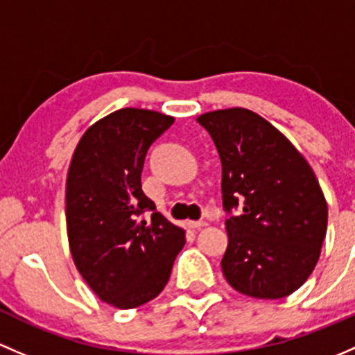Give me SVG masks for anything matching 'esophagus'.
<instances>
[{"mask_svg":"<svg viewBox=\"0 0 355 355\" xmlns=\"http://www.w3.org/2000/svg\"><path fill=\"white\" fill-rule=\"evenodd\" d=\"M188 225L191 229H202V227H205V225H207V222H205V220H191V222H188Z\"/></svg>","mask_w":355,"mask_h":355,"instance_id":"esophagus-1","label":"esophagus"}]
</instances>
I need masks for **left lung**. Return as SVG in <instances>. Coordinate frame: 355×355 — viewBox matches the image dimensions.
Listing matches in <instances>:
<instances>
[{"label":"left lung","instance_id":"obj_1","mask_svg":"<svg viewBox=\"0 0 355 355\" xmlns=\"http://www.w3.org/2000/svg\"><path fill=\"white\" fill-rule=\"evenodd\" d=\"M198 123L222 162L225 280L251 297H286L308 280L320 258L328 220L320 182L294 145L250 109L207 112ZM239 206L240 214L231 216Z\"/></svg>","mask_w":355,"mask_h":355}]
</instances>
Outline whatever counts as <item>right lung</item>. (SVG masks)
Returning <instances> with one entry per match:
<instances>
[{
	"label": "right lung",
	"instance_id": "right-lung-1",
	"mask_svg": "<svg viewBox=\"0 0 355 355\" xmlns=\"http://www.w3.org/2000/svg\"><path fill=\"white\" fill-rule=\"evenodd\" d=\"M173 123L155 111L119 109L85 131L69 164L73 261L98 297L119 309L157 297L186 243L184 231L157 211L141 189L145 155Z\"/></svg>",
	"mask_w": 355,
	"mask_h": 355
}]
</instances>
